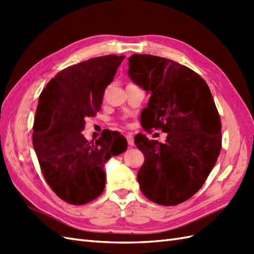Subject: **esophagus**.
<instances>
[{
  "label": "esophagus",
  "instance_id": "obj_1",
  "mask_svg": "<svg viewBox=\"0 0 254 254\" xmlns=\"http://www.w3.org/2000/svg\"><path fill=\"white\" fill-rule=\"evenodd\" d=\"M127 144L130 145V146H133V145H134V138H133V136L131 135V134H130V135H127Z\"/></svg>",
  "mask_w": 254,
  "mask_h": 254
}]
</instances>
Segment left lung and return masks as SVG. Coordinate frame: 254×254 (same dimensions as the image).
<instances>
[{"instance_id":"left-lung-1","label":"left lung","mask_w":254,"mask_h":254,"mask_svg":"<svg viewBox=\"0 0 254 254\" xmlns=\"http://www.w3.org/2000/svg\"><path fill=\"white\" fill-rule=\"evenodd\" d=\"M128 75L152 94L141 113L144 130L168 133L165 143L144 134L134 138L145 157L139 188L152 202L174 206L202 188L216 163L222 148L218 110L206 82L172 60L133 55Z\"/></svg>"}]
</instances>
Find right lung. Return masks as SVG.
I'll use <instances>...</instances> for the list:
<instances>
[{"instance_id": "add662e5", "label": "right lung", "mask_w": 254, "mask_h": 254, "mask_svg": "<svg viewBox=\"0 0 254 254\" xmlns=\"http://www.w3.org/2000/svg\"><path fill=\"white\" fill-rule=\"evenodd\" d=\"M124 58L98 57L64 68L39 96L32 144L47 183L68 204L98 197L106 185L105 163L127 149L119 132L107 131L95 142L82 133L85 119L100 111L105 89Z\"/></svg>"}]
</instances>
